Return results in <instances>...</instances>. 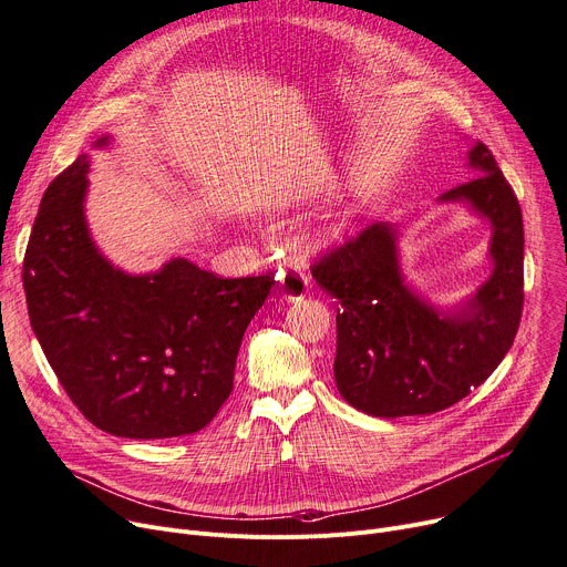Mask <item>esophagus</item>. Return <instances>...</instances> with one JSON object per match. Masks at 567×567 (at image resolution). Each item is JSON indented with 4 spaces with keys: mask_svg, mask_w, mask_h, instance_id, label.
<instances>
[{
    "mask_svg": "<svg viewBox=\"0 0 567 567\" xmlns=\"http://www.w3.org/2000/svg\"><path fill=\"white\" fill-rule=\"evenodd\" d=\"M308 285L310 278L299 271V268H287V271L278 274V289L282 291V296L287 301H299L308 293Z\"/></svg>",
    "mask_w": 567,
    "mask_h": 567,
    "instance_id": "34e87169",
    "label": "esophagus"
}]
</instances>
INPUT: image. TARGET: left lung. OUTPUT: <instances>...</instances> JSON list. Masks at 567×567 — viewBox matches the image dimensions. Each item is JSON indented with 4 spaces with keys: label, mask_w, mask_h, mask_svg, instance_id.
Here are the masks:
<instances>
[{
    "label": "left lung",
    "mask_w": 567,
    "mask_h": 567,
    "mask_svg": "<svg viewBox=\"0 0 567 567\" xmlns=\"http://www.w3.org/2000/svg\"><path fill=\"white\" fill-rule=\"evenodd\" d=\"M468 165L478 176L439 199L468 202L492 223L494 271L462 310L443 315L404 285L389 223L368 225L312 264V278L338 299V391L377 419L453 406L515 342L524 308L522 208L483 142Z\"/></svg>",
    "instance_id": "1"
}]
</instances>
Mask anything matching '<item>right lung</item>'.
<instances>
[{"mask_svg": "<svg viewBox=\"0 0 567 567\" xmlns=\"http://www.w3.org/2000/svg\"><path fill=\"white\" fill-rule=\"evenodd\" d=\"M86 169L82 154L41 199L22 261L32 329L99 430L124 439L199 432L234 389L238 347L274 276L218 278L188 259L152 276L118 271L86 229Z\"/></svg>", "mask_w": 567, "mask_h": 567, "instance_id": "obj_1", "label": "right lung"}]
</instances>
